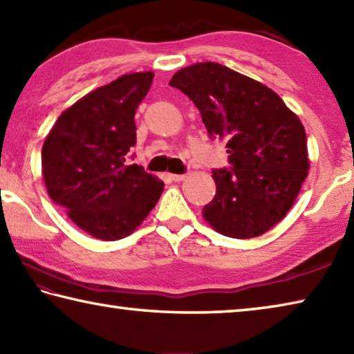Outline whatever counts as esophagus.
<instances>
[{
    "label": "esophagus",
    "instance_id": "obj_1",
    "mask_svg": "<svg viewBox=\"0 0 354 354\" xmlns=\"http://www.w3.org/2000/svg\"><path fill=\"white\" fill-rule=\"evenodd\" d=\"M169 176H170L171 181H175V183H181V181H184V179H185V175H173V173H171V175H169Z\"/></svg>",
    "mask_w": 354,
    "mask_h": 354
}]
</instances>
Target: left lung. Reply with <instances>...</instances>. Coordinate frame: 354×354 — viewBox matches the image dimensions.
Listing matches in <instances>:
<instances>
[{
  "label": "left lung",
  "instance_id": "left-lung-1",
  "mask_svg": "<svg viewBox=\"0 0 354 354\" xmlns=\"http://www.w3.org/2000/svg\"><path fill=\"white\" fill-rule=\"evenodd\" d=\"M194 101L211 137L227 140L231 170H214L203 218L226 237L253 239L290 211L308 176V137L295 112L262 82L217 62L178 70L170 81Z\"/></svg>",
  "mask_w": 354,
  "mask_h": 354
}]
</instances>
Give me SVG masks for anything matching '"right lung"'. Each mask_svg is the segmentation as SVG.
Segmentation results:
<instances>
[{"label":"right lung","instance_id":"obj_1","mask_svg":"<svg viewBox=\"0 0 354 354\" xmlns=\"http://www.w3.org/2000/svg\"><path fill=\"white\" fill-rule=\"evenodd\" d=\"M153 77V71L123 75L84 95L59 115L41 147L48 195L95 239L129 236L162 195L158 176L127 165L136 111Z\"/></svg>","mask_w":354,"mask_h":354}]
</instances>
